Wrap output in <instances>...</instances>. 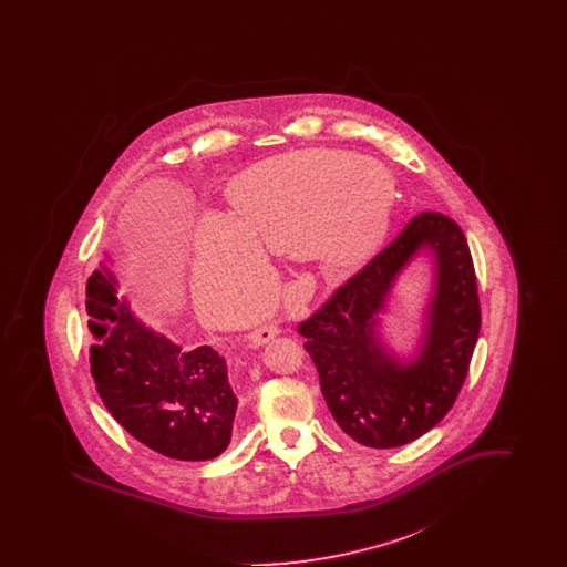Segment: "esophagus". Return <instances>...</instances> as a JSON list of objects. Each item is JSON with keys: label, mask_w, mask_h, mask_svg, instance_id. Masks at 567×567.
Here are the masks:
<instances>
[{"label": "esophagus", "mask_w": 567, "mask_h": 567, "mask_svg": "<svg viewBox=\"0 0 567 567\" xmlns=\"http://www.w3.org/2000/svg\"><path fill=\"white\" fill-rule=\"evenodd\" d=\"M278 333H280V329H278L276 324H261V327H257L255 331L248 333V340H250L255 347H261V344H268Z\"/></svg>", "instance_id": "34e87169"}]
</instances>
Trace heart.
Wrapping results in <instances>:
<instances>
[{
  "label": "heart",
  "instance_id": "obj_1",
  "mask_svg": "<svg viewBox=\"0 0 567 567\" xmlns=\"http://www.w3.org/2000/svg\"><path fill=\"white\" fill-rule=\"evenodd\" d=\"M229 199L236 218L208 215L197 231L195 296L204 306L229 291L268 296L264 250L303 255L331 271L365 264L389 234L393 183L374 159L301 151L246 169Z\"/></svg>",
  "mask_w": 567,
  "mask_h": 567
}]
</instances>
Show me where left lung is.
I'll return each mask as SVG.
<instances>
[{
	"label": "left lung",
	"instance_id": "left-lung-1",
	"mask_svg": "<svg viewBox=\"0 0 567 567\" xmlns=\"http://www.w3.org/2000/svg\"><path fill=\"white\" fill-rule=\"evenodd\" d=\"M421 249L434 257V296L422 351L402 362L379 340V312ZM297 331L331 416L354 442L395 449L430 432L455 404L481 331L476 271L461 227L433 210L410 218Z\"/></svg>",
	"mask_w": 567,
	"mask_h": 567
}]
</instances>
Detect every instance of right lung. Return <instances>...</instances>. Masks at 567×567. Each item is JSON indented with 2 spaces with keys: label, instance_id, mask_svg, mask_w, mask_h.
Instances as JSON below:
<instances>
[{
  "label": "right lung",
  "instance_id": "obj_1",
  "mask_svg": "<svg viewBox=\"0 0 567 567\" xmlns=\"http://www.w3.org/2000/svg\"><path fill=\"white\" fill-rule=\"evenodd\" d=\"M102 266L86 280L91 377L114 421L151 451L178 461L227 449L238 398L225 359L210 347L185 352L142 323Z\"/></svg>",
  "mask_w": 567,
  "mask_h": 567
}]
</instances>
